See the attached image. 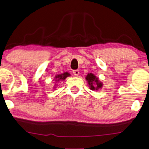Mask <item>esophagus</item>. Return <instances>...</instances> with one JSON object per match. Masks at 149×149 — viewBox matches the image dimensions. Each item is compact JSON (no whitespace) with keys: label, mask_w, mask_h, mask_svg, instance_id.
Here are the masks:
<instances>
[{"label":"esophagus","mask_w":149,"mask_h":149,"mask_svg":"<svg viewBox=\"0 0 149 149\" xmlns=\"http://www.w3.org/2000/svg\"><path fill=\"white\" fill-rule=\"evenodd\" d=\"M73 74H74V76H78L79 74V71L78 70H73Z\"/></svg>","instance_id":"1"}]
</instances>
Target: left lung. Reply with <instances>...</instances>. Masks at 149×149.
Segmentation results:
<instances>
[{"instance_id":"1","label":"left lung","mask_w":149,"mask_h":149,"mask_svg":"<svg viewBox=\"0 0 149 149\" xmlns=\"http://www.w3.org/2000/svg\"><path fill=\"white\" fill-rule=\"evenodd\" d=\"M87 82L88 83L90 89L92 90H98L102 88L103 84L98 80V79L92 73H88L86 77Z\"/></svg>"}]
</instances>
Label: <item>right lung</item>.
Returning a JSON list of instances; mask_svg holds the SVG:
<instances>
[{"label": "right lung", "instance_id": "add662e5", "mask_svg": "<svg viewBox=\"0 0 149 149\" xmlns=\"http://www.w3.org/2000/svg\"><path fill=\"white\" fill-rule=\"evenodd\" d=\"M70 74H69V73L67 72H65L63 73V74H57V76H55V81L56 82H59V81L65 80V79H66V77H70Z\"/></svg>", "mask_w": 149, "mask_h": 149}]
</instances>
